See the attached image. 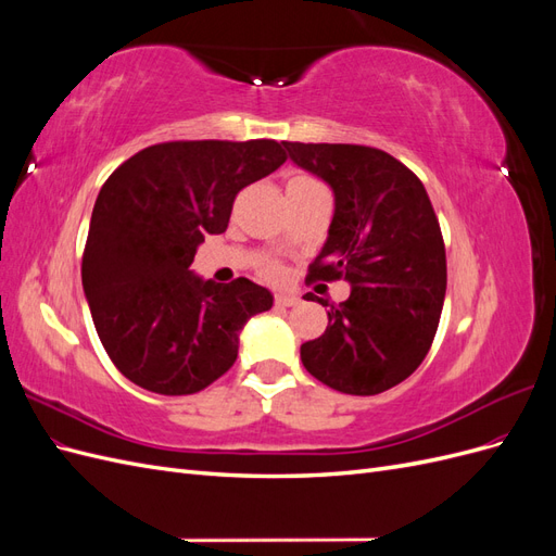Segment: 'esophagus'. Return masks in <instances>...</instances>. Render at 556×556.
<instances>
[{
    "label": "esophagus",
    "instance_id": "34e87169",
    "mask_svg": "<svg viewBox=\"0 0 556 556\" xmlns=\"http://www.w3.org/2000/svg\"><path fill=\"white\" fill-rule=\"evenodd\" d=\"M276 306H282V308H292L299 304V296L296 294H276Z\"/></svg>",
    "mask_w": 556,
    "mask_h": 556
}]
</instances>
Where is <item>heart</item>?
<instances>
[{"mask_svg":"<svg viewBox=\"0 0 556 556\" xmlns=\"http://www.w3.org/2000/svg\"><path fill=\"white\" fill-rule=\"evenodd\" d=\"M294 180H311V178L301 176V178H294ZM290 182H292V180H290ZM257 268H260V274H262L264 278H268V280H278V278L282 276V264H280L278 260H271V257L262 260Z\"/></svg>","mask_w":556,"mask_h":556,"instance_id":"heart-1","label":"heart"}]
</instances>
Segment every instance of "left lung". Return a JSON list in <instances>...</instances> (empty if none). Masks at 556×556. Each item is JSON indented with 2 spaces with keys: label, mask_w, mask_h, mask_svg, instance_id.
Returning <instances> with one entry per match:
<instances>
[{
  "label": "left lung",
  "mask_w": 556,
  "mask_h": 556,
  "mask_svg": "<svg viewBox=\"0 0 556 556\" xmlns=\"http://www.w3.org/2000/svg\"><path fill=\"white\" fill-rule=\"evenodd\" d=\"M282 146L336 197L329 239L306 278L352 285L345 301L331 304L325 333L301 345V362L336 392L380 394L422 364L439 329L447 288L439 217L422 180L384 150Z\"/></svg>",
  "instance_id": "obj_1"
}]
</instances>
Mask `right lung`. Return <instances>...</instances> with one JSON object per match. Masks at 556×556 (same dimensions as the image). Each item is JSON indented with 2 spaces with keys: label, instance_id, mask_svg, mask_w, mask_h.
<instances>
[{
  "label": "right lung",
  "instance_id": "1",
  "mask_svg": "<svg viewBox=\"0 0 556 556\" xmlns=\"http://www.w3.org/2000/svg\"><path fill=\"white\" fill-rule=\"evenodd\" d=\"M285 160L274 139L166 141L106 178L80 276L99 341L127 380L197 394L237 362L239 331L274 296L248 278L199 280L190 264L206 233L227 229L237 194Z\"/></svg>",
  "mask_w": 556,
  "mask_h": 556
}]
</instances>
